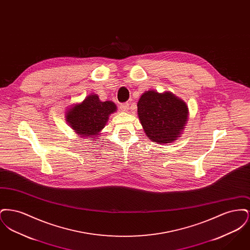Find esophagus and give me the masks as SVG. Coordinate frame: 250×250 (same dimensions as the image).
Returning a JSON list of instances; mask_svg holds the SVG:
<instances>
[{"mask_svg": "<svg viewBox=\"0 0 250 250\" xmlns=\"http://www.w3.org/2000/svg\"><path fill=\"white\" fill-rule=\"evenodd\" d=\"M120 108L123 110V111H127L129 109V104L128 103H123L120 105Z\"/></svg>", "mask_w": 250, "mask_h": 250, "instance_id": "1", "label": "esophagus"}]
</instances>
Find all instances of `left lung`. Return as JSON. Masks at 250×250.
I'll list each match as a JSON object with an SVG mask.
<instances>
[{"label":"left lung","mask_w":250,"mask_h":250,"mask_svg":"<svg viewBox=\"0 0 250 250\" xmlns=\"http://www.w3.org/2000/svg\"><path fill=\"white\" fill-rule=\"evenodd\" d=\"M138 115L147 137L156 143H169L180 137L188 117L187 104L171 94L143 93L138 102Z\"/></svg>","instance_id":"8db88e82"}]
</instances>
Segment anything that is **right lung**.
<instances>
[{
    "instance_id": "1",
    "label": "right lung",
    "mask_w": 250,
    "mask_h": 250,
    "mask_svg": "<svg viewBox=\"0 0 250 250\" xmlns=\"http://www.w3.org/2000/svg\"><path fill=\"white\" fill-rule=\"evenodd\" d=\"M117 107L111 101L102 102L96 95H88L80 104H75L66 112V122L81 137L95 139L104 128L108 116ZM90 138V139H91Z\"/></svg>"
}]
</instances>
